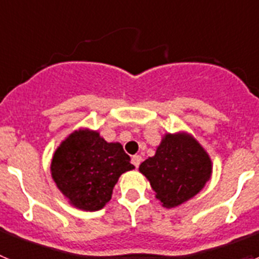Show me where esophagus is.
<instances>
[{
    "label": "esophagus",
    "mask_w": 259,
    "mask_h": 259,
    "mask_svg": "<svg viewBox=\"0 0 259 259\" xmlns=\"http://www.w3.org/2000/svg\"><path fill=\"white\" fill-rule=\"evenodd\" d=\"M141 161H143V158H141V155H137V154L132 155V164H134L135 167L140 166Z\"/></svg>",
    "instance_id": "34e87169"
}]
</instances>
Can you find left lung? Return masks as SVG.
Returning <instances> with one entry per match:
<instances>
[{"label":"left lung","mask_w":259,"mask_h":259,"mask_svg":"<svg viewBox=\"0 0 259 259\" xmlns=\"http://www.w3.org/2000/svg\"><path fill=\"white\" fill-rule=\"evenodd\" d=\"M155 198L166 209L180 206L200 193L211 179L209 153L187 131L164 134L155 154L139 167Z\"/></svg>","instance_id":"1"}]
</instances>
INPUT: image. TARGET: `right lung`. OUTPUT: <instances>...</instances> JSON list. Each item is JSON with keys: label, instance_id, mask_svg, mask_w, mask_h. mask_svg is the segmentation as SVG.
I'll return each mask as SVG.
<instances>
[{"label": "right lung", "instance_id": "1", "mask_svg": "<svg viewBox=\"0 0 259 259\" xmlns=\"http://www.w3.org/2000/svg\"><path fill=\"white\" fill-rule=\"evenodd\" d=\"M120 143H107L100 132L80 127L53 153L50 174L71 206L97 211L111 200L120 175L134 170Z\"/></svg>", "mask_w": 259, "mask_h": 259}]
</instances>
